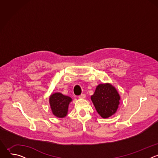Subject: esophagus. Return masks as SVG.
Listing matches in <instances>:
<instances>
[{
  "label": "esophagus",
  "mask_w": 158,
  "mask_h": 158,
  "mask_svg": "<svg viewBox=\"0 0 158 158\" xmlns=\"http://www.w3.org/2000/svg\"><path fill=\"white\" fill-rule=\"evenodd\" d=\"M85 98V94H81L80 96H79V98L80 99H84Z\"/></svg>",
  "instance_id": "1"
}]
</instances>
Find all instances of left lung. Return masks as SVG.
I'll return each mask as SVG.
<instances>
[{"label":"left lung","mask_w":158,"mask_h":158,"mask_svg":"<svg viewBox=\"0 0 158 158\" xmlns=\"http://www.w3.org/2000/svg\"><path fill=\"white\" fill-rule=\"evenodd\" d=\"M91 101L102 118H107L116 113L120 103V96L110 84H100L91 97Z\"/></svg>","instance_id":"8db88e82"}]
</instances>
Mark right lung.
<instances>
[{"label": "right lung", "instance_id": "1", "mask_svg": "<svg viewBox=\"0 0 158 158\" xmlns=\"http://www.w3.org/2000/svg\"><path fill=\"white\" fill-rule=\"evenodd\" d=\"M72 101V99L63 95L60 93H56L50 96L49 103L52 114L59 118L66 116L69 103Z\"/></svg>", "mask_w": 158, "mask_h": 158}]
</instances>
